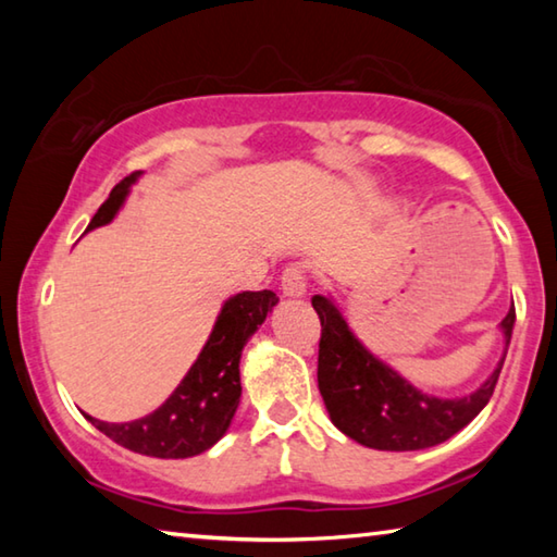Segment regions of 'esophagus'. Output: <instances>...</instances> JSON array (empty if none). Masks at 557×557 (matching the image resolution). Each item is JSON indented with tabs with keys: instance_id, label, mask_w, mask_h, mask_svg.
<instances>
[{
	"instance_id": "esophagus-1",
	"label": "esophagus",
	"mask_w": 557,
	"mask_h": 557,
	"mask_svg": "<svg viewBox=\"0 0 557 557\" xmlns=\"http://www.w3.org/2000/svg\"><path fill=\"white\" fill-rule=\"evenodd\" d=\"M280 287L287 297H301L307 295V272L301 265H287L282 270Z\"/></svg>"
}]
</instances>
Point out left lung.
<instances>
[{"mask_svg":"<svg viewBox=\"0 0 557 557\" xmlns=\"http://www.w3.org/2000/svg\"><path fill=\"white\" fill-rule=\"evenodd\" d=\"M322 338H319L317 381L334 425L358 445L410 451L435 447L467 428L494 395L504 361L482 388L465 398L442 400L412 388L391 366L379 361L351 334L344 317L326 297H312ZM516 309H508L502 329L511 342Z\"/></svg>","mask_w":557,"mask_h":557,"instance_id":"1","label":"left lung"}]
</instances>
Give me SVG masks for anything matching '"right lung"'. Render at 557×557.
<instances>
[{
  "label": "right lung",
  "instance_id": "obj_1",
  "mask_svg": "<svg viewBox=\"0 0 557 557\" xmlns=\"http://www.w3.org/2000/svg\"><path fill=\"white\" fill-rule=\"evenodd\" d=\"M139 174L143 172H132L112 188L106 203L92 215L88 231L115 219L129 184ZM275 305L277 295L270 289L240 292L225 301L203 351L162 408L132 422H102L90 414L86 418L112 442L137 455L159 459L201 455L213 447L231 425L240 403V351Z\"/></svg>",
  "mask_w": 557,
  "mask_h": 557
}]
</instances>
